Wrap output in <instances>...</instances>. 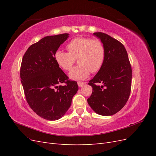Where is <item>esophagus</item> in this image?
Segmentation results:
<instances>
[{"mask_svg": "<svg viewBox=\"0 0 156 156\" xmlns=\"http://www.w3.org/2000/svg\"><path fill=\"white\" fill-rule=\"evenodd\" d=\"M77 84H78L79 87H82L84 84V82H81V81H78L77 82Z\"/></svg>", "mask_w": 156, "mask_h": 156, "instance_id": "esophagus-1", "label": "esophagus"}]
</instances>
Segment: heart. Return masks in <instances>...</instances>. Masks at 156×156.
I'll return each mask as SVG.
<instances>
[{
    "instance_id": "1",
    "label": "heart",
    "mask_w": 156,
    "mask_h": 156,
    "mask_svg": "<svg viewBox=\"0 0 156 156\" xmlns=\"http://www.w3.org/2000/svg\"><path fill=\"white\" fill-rule=\"evenodd\" d=\"M68 53L58 50L55 54V60L59 66L65 71H69L77 58L79 65L69 73L71 79H84L90 73H96L104 62L105 48L99 39L87 37H78L67 45Z\"/></svg>"
}]
</instances>
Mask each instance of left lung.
<instances>
[{
	"instance_id": "8db88e82",
	"label": "left lung",
	"mask_w": 156,
	"mask_h": 156,
	"mask_svg": "<svg viewBox=\"0 0 156 156\" xmlns=\"http://www.w3.org/2000/svg\"><path fill=\"white\" fill-rule=\"evenodd\" d=\"M94 34L105 48V60L101 68L88 84L92 93L88 103L93 111L102 116H111L120 111L130 95L132 70L124 45L101 32ZM101 83V86L97 84Z\"/></svg>"
}]
</instances>
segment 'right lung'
Instances as JSON below:
<instances>
[{
    "mask_svg": "<svg viewBox=\"0 0 156 156\" xmlns=\"http://www.w3.org/2000/svg\"><path fill=\"white\" fill-rule=\"evenodd\" d=\"M68 35L44 37L31 45L22 59L20 77L26 100L33 111L48 120L64 115L79 88L55 60L56 51Z\"/></svg>",
    "mask_w": 156,
    "mask_h": 156,
    "instance_id": "right-lung-1",
    "label": "right lung"
}]
</instances>
